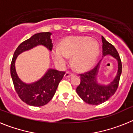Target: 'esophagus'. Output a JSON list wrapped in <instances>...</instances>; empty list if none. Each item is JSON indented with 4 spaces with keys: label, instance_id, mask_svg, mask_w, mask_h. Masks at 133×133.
Listing matches in <instances>:
<instances>
[{
    "label": "esophagus",
    "instance_id": "1",
    "mask_svg": "<svg viewBox=\"0 0 133 133\" xmlns=\"http://www.w3.org/2000/svg\"><path fill=\"white\" fill-rule=\"evenodd\" d=\"M72 75H73V74L71 73V72H66L65 74H64V77H65V78H69V77H71Z\"/></svg>",
    "mask_w": 133,
    "mask_h": 133
}]
</instances>
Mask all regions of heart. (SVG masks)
<instances>
[{
  "instance_id": "1",
  "label": "heart",
  "mask_w": 133,
  "mask_h": 133,
  "mask_svg": "<svg viewBox=\"0 0 133 133\" xmlns=\"http://www.w3.org/2000/svg\"><path fill=\"white\" fill-rule=\"evenodd\" d=\"M100 52L98 42L89 36H70L55 46L52 55L55 63L63 66L67 63L68 57L72 56L71 63L78 71L89 70L97 61Z\"/></svg>"
}]
</instances>
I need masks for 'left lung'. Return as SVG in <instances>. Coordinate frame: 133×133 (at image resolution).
I'll return each instance as SVG.
<instances>
[{
  "mask_svg": "<svg viewBox=\"0 0 133 133\" xmlns=\"http://www.w3.org/2000/svg\"><path fill=\"white\" fill-rule=\"evenodd\" d=\"M103 56L110 55L118 62V71L113 81L108 85H102L97 81V77L101 61L92 70L80 74L81 83L77 87V92L85 103L97 105L107 101L115 93L118 87L120 77L122 72V63L117 50L112 44L109 43L102 36Z\"/></svg>",
  "mask_w": 133,
  "mask_h": 133,
  "instance_id": "8db88e82",
  "label": "left lung"
}]
</instances>
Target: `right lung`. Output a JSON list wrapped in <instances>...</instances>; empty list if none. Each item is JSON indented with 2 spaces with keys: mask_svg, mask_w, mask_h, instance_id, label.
Here are the masks:
<instances>
[{
  "mask_svg": "<svg viewBox=\"0 0 133 133\" xmlns=\"http://www.w3.org/2000/svg\"><path fill=\"white\" fill-rule=\"evenodd\" d=\"M51 35L52 33L49 32L34 35L18 46L12 59L10 75L15 90L20 98L30 106L41 107L47 104L55 95L60 81L63 78L65 72L49 69L45 75L38 81L31 84H26L18 78L15 69V61L20 54L38 45H43L49 50H52Z\"/></svg>",
  "mask_w": 133,
  "mask_h": 133,
  "instance_id": "right-lung-1",
  "label": "right lung"
}]
</instances>
